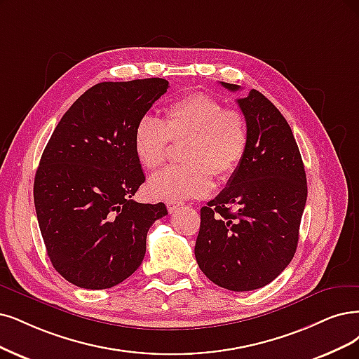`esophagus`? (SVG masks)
Segmentation results:
<instances>
[{
    "instance_id": "34e87169",
    "label": "esophagus",
    "mask_w": 359,
    "mask_h": 359,
    "mask_svg": "<svg viewBox=\"0 0 359 359\" xmlns=\"http://www.w3.org/2000/svg\"><path fill=\"white\" fill-rule=\"evenodd\" d=\"M182 203H179V201H172V203H167V208H168V211L170 213H176V211L179 210V208H182Z\"/></svg>"
}]
</instances>
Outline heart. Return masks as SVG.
Instances as JSON below:
<instances>
[{
  "mask_svg": "<svg viewBox=\"0 0 359 359\" xmlns=\"http://www.w3.org/2000/svg\"><path fill=\"white\" fill-rule=\"evenodd\" d=\"M168 140L184 142L183 165L168 167L148 182L154 200L182 201L205 196L213 177H232L248 148L245 116L207 93H189L164 109L163 121L144 115L133 131V151L142 167L155 170L167 159Z\"/></svg>",
  "mask_w": 359,
  "mask_h": 359,
  "instance_id": "b5f03b06",
  "label": "heart"
}]
</instances>
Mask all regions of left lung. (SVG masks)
<instances>
[{
    "label": "left lung",
    "mask_w": 359,
    "mask_h": 359,
    "mask_svg": "<svg viewBox=\"0 0 359 359\" xmlns=\"http://www.w3.org/2000/svg\"><path fill=\"white\" fill-rule=\"evenodd\" d=\"M236 102L248 127L247 154L226 188L201 208L195 257L219 287L251 291L294 257L308 184L293 131L275 104L257 90Z\"/></svg>",
    "instance_id": "obj_1"
}]
</instances>
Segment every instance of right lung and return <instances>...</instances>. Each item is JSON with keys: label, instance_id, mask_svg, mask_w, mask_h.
Here are the masks:
<instances>
[{"label": "right lung", "instance_id": "obj_1", "mask_svg": "<svg viewBox=\"0 0 359 359\" xmlns=\"http://www.w3.org/2000/svg\"><path fill=\"white\" fill-rule=\"evenodd\" d=\"M168 88L164 78L99 83L62 116L34 182L36 219L55 269L87 290L111 288L135 272L164 203L131 196L144 182L133 151L139 119Z\"/></svg>", "mask_w": 359, "mask_h": 359}]
</instances>
